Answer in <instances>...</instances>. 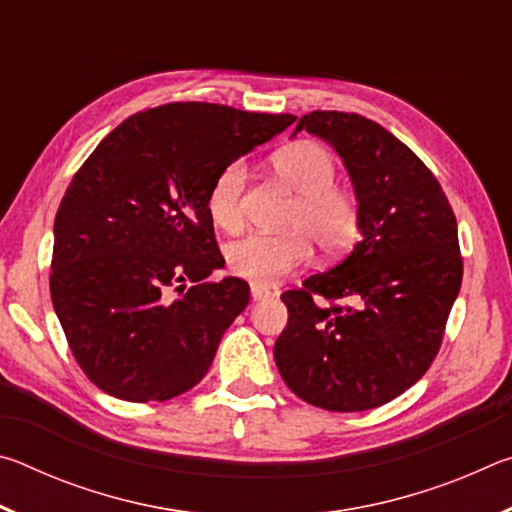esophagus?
I'll use <instances>...</instances> for the list:
<instances>
[{"instance_id":"34e87169","label":"esophagus","mask_w":512,"mask_h":512,"mask_svg":"<svg viewBox=\"0 0 512 512\" xmlns=\"http://www.w3.org/2000/svg\"><path fill=\"white\" fill-rule=\"evenodd\" d=\"M250 296H253L255 302L266 300V298H271V291H268L266 287H259V284H253V287H250Z\"/></svg>"}]
</instances>
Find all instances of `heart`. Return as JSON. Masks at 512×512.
<instances>
[{
    "mask_svg": "<svg viewBox=\"0 0 512 512\" xmlns=\"http://www.w3.org/2000/svg\"><path fill=\"white\" fill-rule=\"evenodd\" d=\"M275 173L298 194L282 235H250L230 244L225 262L235 275L268 287L305 266L311 244L325 255L343 253L359 235V203L348 189L334 185L336 160L318 142H296L273 155ZM246 164L235 160L216 173L207 189V214L216 228L239 232L244 228Z\"/></svg>",
    "mask_w": 512,
    "mask_h": 512,
    "instance_id": "obj_1",
    "label": "heart"
}]
</instances>
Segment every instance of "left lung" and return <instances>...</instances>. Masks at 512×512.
<instances>
[{
	"mask_svg": "<svg viewBox=\"0 0 512 512\" xmlns=\"http://www.w3.org/2000/svg\"><path fill=\"white\" fill-rule=\"evenodd\" d=\"M300 131L341 155L361 239L327 273L282 293L289 323L275 341V363L307 404L377 409L411 388L443 343L463 280L456 216L436 176L377 121L314 110L293 135Z\"/></svg>",
	"mask_w": 512,
	"mask_h": 512,
	"instance_id": "8db88e82",
	"label": "left lung"
}]
</instances>
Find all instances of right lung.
I'll use <instances>...</instances> for the list:
<instances>
[{"label":"right lung","instance_id":"1","mask_svg":"<svg viewBox=\"0 0 512 512\" xmlns=\"http://www.w3.org/2000/svg\"><path fill=\"white\" fill-rule=\"evenodd\" d=\"M293 121L167 103L121 121L74 173L54 221L49 289L69 350L101 391L167 402L207 375L250 300L239 277L207 280L223 266L207 189Z\"/></svg>","mask_w":512,"mask_h":512}]
</instances>
